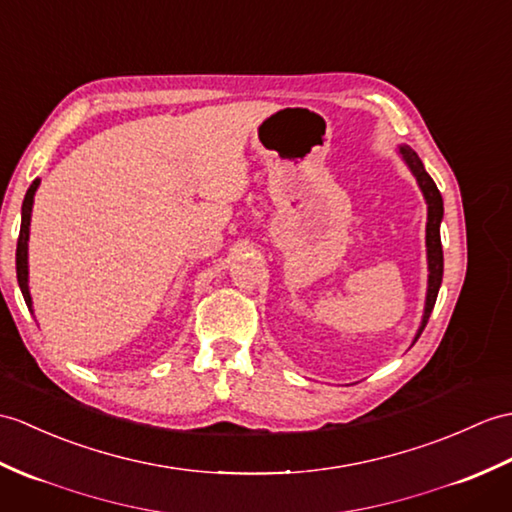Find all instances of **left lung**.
Instances as JSON below:
<instances>
[{"instance_id":"8db88e82","label":"left lung","mask_w":512,"mask_h":512,"mask_svg":"<svg viewBox=\"0 0 512 512\" xmlns=\"http://www.w3.org/2000/svg\"><path fill=\"white\" fill-rule=\"evenodd\" d=\"M399 157L403 163L408 165V170L412 176L417 178L421 194L425 198L427 205V224H425V246H427V294H425V307H423V318L421 325L417 329V336H414L412 344L419 340L423 334V329L427 325V318H430L438 290H441V281H443V246H441V222H443V196L438 192L436 183L432 181V176L425 172L423 161L419 159V154L414 152L410 146L401 144L397 146Z\"/></svg>"}]
</instances>
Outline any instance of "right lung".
I'll list each match as a JSON object with an SVG mask.
<instances>
[{"label":"right lung","instance_id":"1","mask_svg":"<svg viewBox=\"0 0 512 512\" xmlns=\"http://www.w3.org/2000/svg\"><path fill=\"white\" fill-rule=\"evenodd\" d=\"M41 185V178H34L32 185L28 187L26 198H23L21 205V229H19V240H17V281L23 299H26L28 310L32 312V296L28 288V242H30V218H32V205H34V194Z\"/></svg>","mask_w":512,"mask_h":512}]
</instances>
